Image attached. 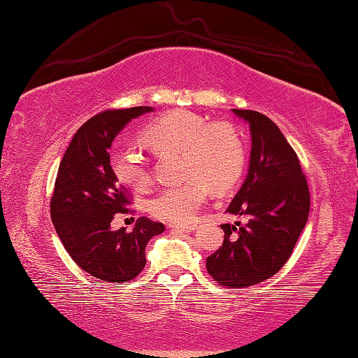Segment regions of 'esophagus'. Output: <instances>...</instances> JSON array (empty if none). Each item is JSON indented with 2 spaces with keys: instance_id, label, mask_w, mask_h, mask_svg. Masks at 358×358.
Here are the masks:
<instances>
[{
  "instance_id": "esophagus-1",
  "label": "esophagus",
  "mask_w": 358,
  "mask_h": 358,
  "mask_svg": "<svg viewBox=\"0 0 358 358\" xmlns=\"http://www.w3.org/2000/svg\"><path fill=\"white\" fill-rule=\"evenodd\" d=\"M195 224H176L171 223L169 224V229H174V231H180V233H192V231H195Z\"/></svg>"
}]
</instances>
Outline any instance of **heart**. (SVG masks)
<instances>
[{
	"instance_id": "b5f03b06",
	"label": "heart",
	"mask_w": 358,
	"mask_h": 358,
	"mask_svg": "<svg viewBox=\"0 0 358 358\" xmlns=\"http://www.w3.org/2000/svg\"><path fill=\"white\" fill-rule=\"evenodd\" d=\"M143 141L155 154L179 152V184L163 189L152 201L150 212L162 220L189 223L210 195L229 189L241 178L245 165V146L233 124L209 122L198 113L173 110L150 121L141 131ZM117 179L135 190L148 189L152 174L146 159L136 149H122L113 157Z\"/></svg>"
}]
</instances>
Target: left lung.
<instances>
[{
    "label": "left lung",
    "instance_id": "left-lung-1",
    "mask_svg": "<svg viewBox=\"0 0 358 358\" xmlns=\"http://www.w3.org/2000/svg\"><path fill=\"white\" fill-rule=\"evenodd\" d=\"M250 124L247 179L227 212L248 217L224 223L222 247L206 261L218 285L247 287L273 277L289 259L308 220L310 190L296 150L278 125L253 110H233Z\"/></svg>",
    "mask_w": 358,
    "mask_h": 358
}]
</instances>
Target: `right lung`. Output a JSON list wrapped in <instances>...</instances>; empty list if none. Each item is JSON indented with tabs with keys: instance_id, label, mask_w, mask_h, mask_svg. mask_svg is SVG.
<instances>
[{
	"instance_id": "add662e5",
	"label": "right lung",
	"mask_w": 358,
	"mask_h": 358,
	"mask_svg": "<svg viewBox=\"0 0 358 358\" xmlns=\"http://www.w3.org/2000/svg\"><path fill=\"white\" fill-rule=\"evenodd\" d=\"M150 106L106 110L73 135L59 163L50 214L66 252L91 277L106 283L136 278L146 266V245L163 223L138 218L135 228L111 231L116 214H127L130 198L110 165V148L131 119Z\"/></svg>"
}]
</instances>
